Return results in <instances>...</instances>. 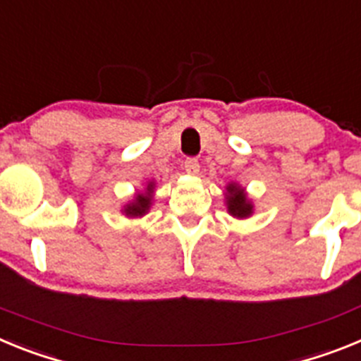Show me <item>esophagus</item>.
<instances>
[{
    "instance_id": "1",
    "label": "esophagus",
    "mask_w": 361,
    "mask_h": 361,
    "mask_svg": "<svg viewBox=\"0 0 361 361\" xmlns=\"http://www.w3.org/2000/svg\"><path fill=\"white\" fill-rule=\"evenodd\" d=\"M199 168H200L199 159L188 157L186 161H184V170H186L190 175H197V173H199Z\"/></svg>"
}]
</instances>
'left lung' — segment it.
Returning <instances> with one entry per match:
<instances>
[{"instance_id":"obj_1","label":"left lung","mask_w":361,"mask_h":361,"mask_svg":"<svg viewBox=\"0 0 361 361\" xmlns=\"http://www.w3.org/2000/svg\"><path fill=\"white\" fill-rule=\"evenodd\" d=\"M228 209L231 215L235 216H247L251 215V206L250 200L245 199V193L240 190V188H237L235 184H229L228 186Z\"/></svg>"}]
</instances>
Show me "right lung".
<instances>
[{"mask_svg": "<svg viewBox=\"0 0 361 361\" xmlns=\"http://www.w3.org/2000/svg\"><path fill=\"white\" fill-rule=\"evenodd\" d=\"M149 190H152V184H148V191ZM149 200H152L149 193H146V195H137L135 202L130 204L128 208L124 209V213H126V215H132V216L145 215L149 208Z\"/></svg>", "mask_w": 361, "mask_h": 361, "instance_id": "1", "label": "right lung"}]
</instances>
